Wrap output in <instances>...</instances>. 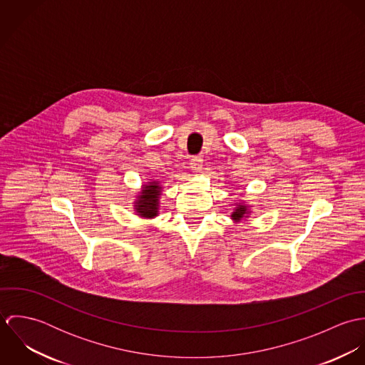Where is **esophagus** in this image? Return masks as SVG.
Wrapping results in <instances>:
<instances>
[{
  "label": "esophagus",
  "instance_id": "esophagus-1",
  "mask_svg": "<svg viewBox=\"0 0 365 365\" xmlns=\"http://www.w3.org/2000/svg\"><path fill=\"white\" fill-rule=\"evenodd\" d=\"M202 164H204L202 156L191 157V160H190V167L194 171H201L202 170Z\"/></svg>",
  "mask_w": 365,
  "mask_h": 365
}]
</instances>
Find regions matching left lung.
<instances>
[{
    "label": "left lung",
    "instance_id": "obj_1",
    "mask_svg": "<svg viewBox=\"0 0 365 365\" xmlns=\"http://www.w3.org/2000/svg\"><path fill=\"white\" fill-rule=\"evenodd\" d=\"M250 210L246 207V205H237L236 210L232 213V219H235L236 222H240Z\"/></svg>",
    "mask_w": 365,
    "mask_h": 365
}]
</instances>
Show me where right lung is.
I'll list each match as a JSON object with an SVG mask.
<instances>
[{
  "label": "right lung",
  "instance_id": "add662e5",
  "mask_svg": "<svg viewBox=\"0 0 365 365\" xmlns=\"http://www.w3.org/2000/svg\"><path fill=\"white\" fill-rule=\"evenodd\" d=\"M160 190L161 187L156 181L149 182L148 185H145V190H142V195H139L138 201H135V209L142 217L157 216Z\"/></svg>",
  "mask_w": 365,
  "mask_h": 365
}]
</instances>
